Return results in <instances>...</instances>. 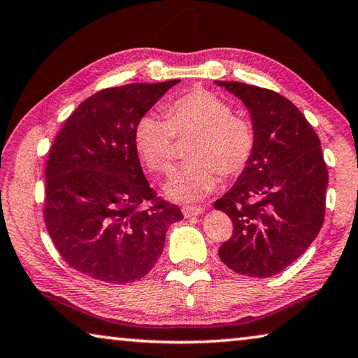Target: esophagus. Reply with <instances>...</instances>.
I'll return each instance as SVG.
<instances>
[{
    "mask_svg": "<svg viewBox=\"0 0 358 358\" xmlns=\"http://www.w3.org/2000/svg\"><path fill=\"white\" fill-rule=\"evenodd\" d=\"M181 212H183L185 218H191V217H199L201 213H203V208L202 207H192V206H186L181 208Z\"/></svg>",
    "mask_w": 358,
    "mask_h": 358,
    "instance_id": "34e87169",
    "label": "esophagus"
}]
</instances>
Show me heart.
<instances>
[{"mask_svg":"<svg viewBox=\"0 0 358 358\" xmlns=\"http://www.w3.org/2000/svg\"><path fill=\"white\" fill-rule=\"evenodd\" d=\"M167 116L148 113L138 119L134 140L141 161L155 173L172 167L175 140L192 138L191 162L178 167L164 185L166 194L178 202H196L220 183V173L237 177L250 162L255 132L245 117L206 89L189 90L170 101Z\"/></svg>","mask_w":358,"mask_h":358,"instance_id":"heart-1","label":"heart"}]
</instances>
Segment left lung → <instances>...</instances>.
Wrapping results in <instances>:
<instances>
[{
	"label": "left lung",
	"mask_w": 358,
	"mask_h": 358,
	"mask_svg": "<svg viewBox=\"0 0 358 358\" xmlns=\"http://www.w3.org/2000/svg\"><path fill=\"white\" fill-rule=\"evenodd\" d=\"M215 84L242 100L255 132L250 162L215 202L234 224L218 255L241 275H275L308 250L325 218L328 170L320 140L303 113L274 90Z\"/></svg>",
	"instance_id": "8db88e82"
}]
</instances>
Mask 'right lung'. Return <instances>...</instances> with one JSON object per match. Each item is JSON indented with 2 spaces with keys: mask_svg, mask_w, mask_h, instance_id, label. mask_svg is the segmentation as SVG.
Returning a JSON list of instances; mask_svg holds the SVG:
<instances>
[{
  "mask_svg": "<svg viewBox=\"0 0 358 358\" xmlns=\"http://www.w3.org/2000/svg\"><path fill=\"white\" fill-rule=\"evenodd\" d=\"M127 84L84 100L60 129L46 164L44 221L73 269L100 282L148 274L181 210L157 197L141 170L138 119L178 84Z\"/></svg>",
  "mask_w": 358,
  "mask_h": 358,
  "instance_id": "obj_1",
  "label": "right lung"
}]
</instances>
